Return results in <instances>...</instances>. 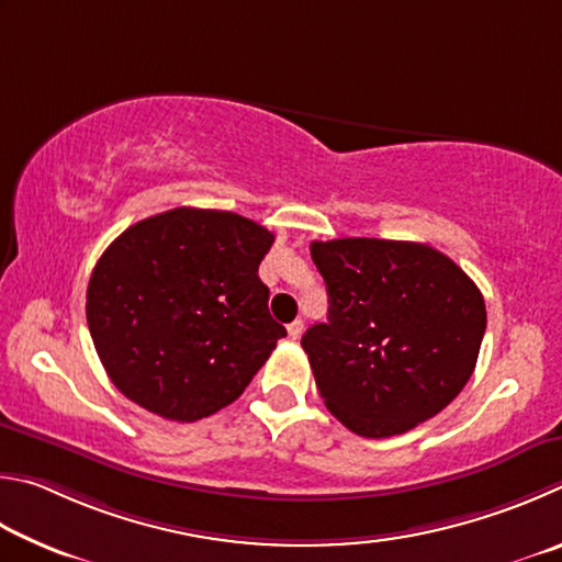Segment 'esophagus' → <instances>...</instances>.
<instances>
[{"label": "esophagus", "instance_id": "obj_1", "mask_svg": "<svg viewBox=\"0 0 562 562\" xmlns=\"http://www.w3.org/2000/svg\"><path fill=\"white\" fill-rule=\"evenodd\" d=\"M301 333H303V321H293L291 326H289V338L291 340H299Z\"/></svg>", "mask_w": 562, "mask_h": 562}]
</instances>
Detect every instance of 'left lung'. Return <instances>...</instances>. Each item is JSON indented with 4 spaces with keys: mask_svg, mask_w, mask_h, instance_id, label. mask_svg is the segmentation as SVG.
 <instances>
[{
    "mask_svg": "<svg viewBox=\"0 0 562 562\" xmlns=\"http://www.w3.org/2000/svg\"><path fill=\"white\" fill-rule=\"evenodd\" d=\"M328 323L301 338L326 407L370 439L439 415L476 368L486 306L476 283L417 241H313Z\"/></svg>",
    "mask_w": 562,
    "mask_h": 562,
    "instance_id": "1",
    "label": "left lung"
}]
</instances>
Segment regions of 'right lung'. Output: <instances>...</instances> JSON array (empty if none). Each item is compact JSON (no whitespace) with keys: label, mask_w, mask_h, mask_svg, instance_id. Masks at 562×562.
<instances>
[{"label":"right lung","mask_w":562,"mask_h":562,"mask_svg":"<svg viewBox=\"0 0 562 562\" xmlns=\"http://www.w3.org/2000/svg\"><path fill=\"white\" fill-rule=\"evenodd\" d=\"M271 244L261 224L196 206L127 226L86 293L88 330L113 385L172 422L232 405L286 336L259 279Z\"/></svg>","instance_id":"1"}]
</instances>
